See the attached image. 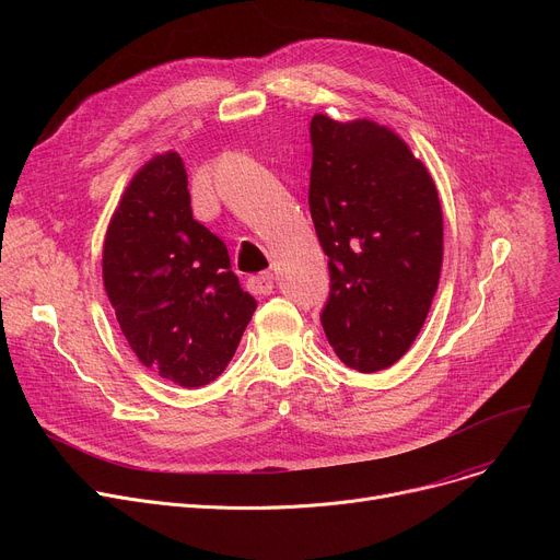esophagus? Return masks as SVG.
<instances>
[{
	"instance_id": "obj_1",
	"label": "esophagus",
	"mask_w": 560,
	"mask_h": 560,
	"mask_svg": "<svg viewBox=\"0 0 560 560\" xmlns=\"http://www.w3.org/2000/svg\"><path fill=\"white\" fill-rule=\"evenodd\" d=\"M247 288L252 295H270L275 290V275L272 272H260L256 277H249Z\"/></svg>"
}]
</instances>
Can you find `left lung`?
<instances>
[{
	"label": "left lung",
	"instance_id": "1",
	"mask_svg": "<svg viewBox=\"0 0 560 560\" xmlns=\"http://www.w3.org/2000/svg\"><path fill=\"white\" fill-rule=\"evenodd\" d=\"M308 206L329 256L322 329L359 372L397 363L418 338L443 268V209L427 165L372 120H311Z\"/></svg>",
	"mask_w": 560,
	"mask_h": 560
}]
</instances>
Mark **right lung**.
<instances>
[{"label": "right lung", "instance_id": "1", "mask_svg": "<svg viewBox=\"0 0 560 560\" xmlns=\"http://www.w3.org/2000/svg\"><path fill=\"white\" fill-rule=\"evenodd\" d=\"M102 277L138 361L182 388L224 372L256 311L224 243L192 218L188 174L172 150L147 161L117 201Z\"/></svg>", "mask_w": 560, "mask_h": 560}]
</instances>
